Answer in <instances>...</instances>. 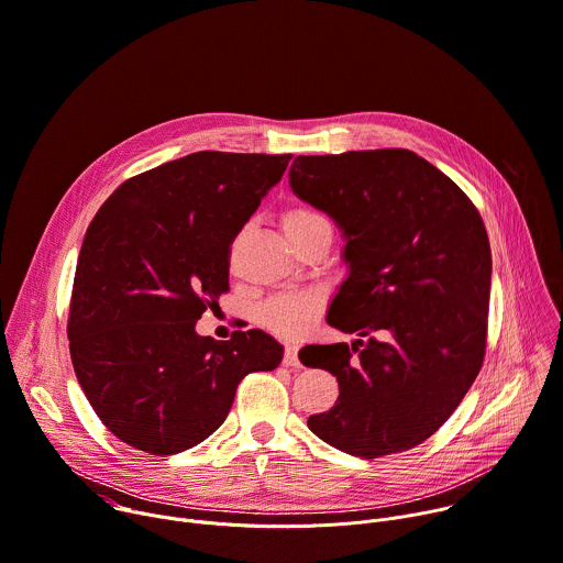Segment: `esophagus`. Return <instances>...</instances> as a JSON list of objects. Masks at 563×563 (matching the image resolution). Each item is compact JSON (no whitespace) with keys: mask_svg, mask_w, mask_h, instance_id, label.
Listing matches in <instances>:
<instances>
[{"mask_svg":"<svg viewBox=\"0 0 563 563\" xmlns=\"http://www.w3.org/2000/svg\"><path fill=\"white\" fill-rule=\"evenodd\" d=\"M283 364H285V366H300V360H298V346H296V344H287V346H285Z\"/></svg>","mask_w":563,"mask_h":563,"instance_id":"1","label":"esophagus"}]
</instances>
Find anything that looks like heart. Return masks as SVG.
I'll use <instances>...</instances> for the list:
<instances>
[{
	"instance_id": "1",
	"label": "heart",
	"mask_w": 563,
	"mask_h": 563,
	"mask_svg": "<svg viewBox=\"0 0 563 563\" xmlns=\"http://www.w3.org/2000/svg\"><path fill=\"white\" fill-rule=\"evenodd\" d=\"M320 223H327L324 217L311 208H291L280 219L283 232L289 241H296ZM320 311L322 296L318 291H289L272 298L263 307V322L283 338H298L316 322Z\"/></svg>"
}]
</instances>
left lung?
<instances>
[{"mask_svg":"<svg viewBox=\"0 0 563 563\" xmlns=\"http://www.w3.org/2000/svg\"><path fill=\"white\" fill-rule=\"evenodd\" d=\"M291 192L342 232L349 265L327 322L349 344H307L298 357L338 380L311 433L364 460L431 438L475 383L490 296V245L460 187L411 150L296 156Z\"/></svg>","mask_w":563,"mask_h":563,"instance_id":"obj_1","label":"left lung"}]
</instances>
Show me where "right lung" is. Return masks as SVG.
Masks as SVG:
<instances>
[{"instance_id": "1", "label": "right lung", "mask_w": 563, "mask_h": 563, "mask_svg": "<svg viewBox=\"0 0 563 563\" xmlns=\"http://www.w3.org/2000/svg\"><path fill=\"white\" fill-rule=\"evenodd\" d=\"M289 154L195 152L147 169L92 219L75 272L68 338L81 391L125 444L174 455L210 438L239 383L283 344L261 329L217 342L197 320L228 291V250Z\"/></svg>"}]
</instances>
